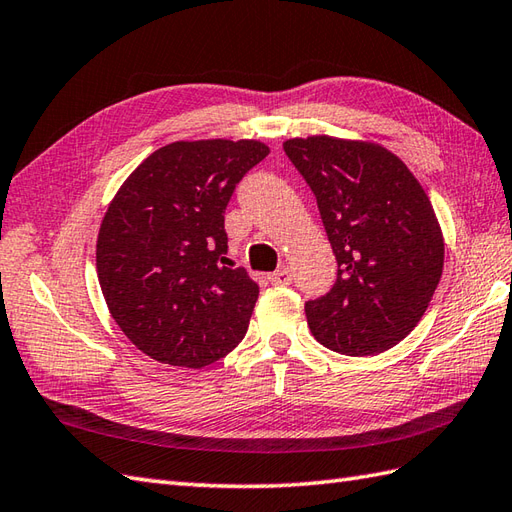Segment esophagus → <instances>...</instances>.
Returning a JSON list of instances; mask_svg holds the SVG:
<instances>
[{"mask_svg": "<svg viewBox=\"0 0 512 512\" xmlns=\"http://www.w3.org/2000/svg\"><path fill=\"white\" fill-rule=\"evenodd\" d=\"M272 285H290L292 283V272L288 268H279L268 277Z\"/></svg>", "mask_w": 512, "mask_h": 512, "instance_id": "34e87169", "label": "esophagus"}]
</instances>
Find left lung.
Listing matches in <instances>:
<instances>
[{"instance_id":"8db88e82","label":"left lung","mask_w":512,"mask_h":512,"mask_svg":"<svg viewBox=\"0 0 512 512\" xmlns=\"http://www.w3.org/2000/svg\"><path fill=\"white\" fill-rule=\"evenodd\" d=\"M292 165L316 196L338 261L331 290L305 303L314 338L342 355H375L417 327L443 275L445 244L417 178L382 146L290 139Z\"/></svg>"}]
</instances>
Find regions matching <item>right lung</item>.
Instances as JSON below:
<instances>
[{
    "label": "right lung",
    "instance_id": "add662e5",
    "mask_svg": "<svg viewBox=\"0 0 512 512\" xmlns=\"http://www.w3.org/2000/svg\"><path fill=\"white\" fill-rule=\"evenodd\" d=\"M268 152L246 139L176 141L113 198L98 235V279L115 323L150 358L202 368L242 342L259 288L227 264L224 213Z\"/></svg>",
    "mask_w": 512,
    "mask_h": 512
}]
</instances>
